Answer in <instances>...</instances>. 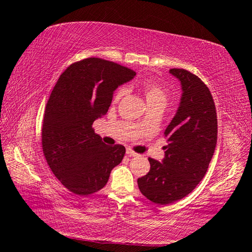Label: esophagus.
I'll return each instance as SVG.
<instances>
[{"label": "esophagus", "mask_w": 252, "mask_h": 252, "mask_svg": "<svg viewBox=\"0 0 252 252\" xmlns=\"http://www.w3.org/2000/svg\"><path fill=\"white\" fill-rule=\"evenodd\" d=\"M126 155L129 156V157H136V156H138V153L134 152V151H132L131 149H126Z\"/></svg>", "instance_id": "34e87169"}]
</instances>
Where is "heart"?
<instances>
[{
	"instance_id": "b5f03b06",
	"label": "heart",
	"mask_w": 252,
	"mask_h": 252,
	"mask_svg": "<svg viewBox=\"0 0 252 252\" xmlns=\"http://www.w3.org/2000/svg\"><path fill=\"white\" fill-rule=\"evenodd\" d=\"M141 90L143 92L144 96H146L149 108H151V106H157V105L164 106L165 103H167L168 92L161 84L156 82V81L149 80V81H146V82H143L141 84ZM125 93H126V89L123 88L120 89V90H118V92L116 93L114 99H116V101L120 100L121 97L125 95Z\"/></svg>"
}]
</instances>
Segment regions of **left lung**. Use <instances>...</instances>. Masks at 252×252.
Here are the masks:
<instances>
[{"label":"left lung","instance_id":"8db88e82","mask_svg":"<svg viewBox=\"0 0 252 252\" xmlns=\"http://www.w3.org/2000/svg\"><path fill=\"white\" fill-rule=\"evenodd\" d=\"M180 81L182 95L164 131L168 144L161 162L149 158L150 171L138 179L141 193L158 204L189 194L206 174L218 133L216 105L206 84L183 69L169 71Z\"/></svg>","mask_w":252,"mask_h":252}]
</instances>
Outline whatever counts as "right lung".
Instances as JSON below:
<instances>
[{
	"instance_id": "add662e5",
	"label": "right lung",
	"mask_w": 252,
	"mask_h": 252,
	"mask_svg": "<svg viewBox=\"0 0 252 252\" xmlns=\"http://www.w3.org/2000/svg\"><path fill=\"white\" fill-rule=\"evenodd\" d=\"M135 72L99 58L75 62L60 75L46 103L42 149L51 171L67 190L88 195L101 190L126 148L106 146L93 130L113 93Z\"/></svg>"
}]
</instances>
